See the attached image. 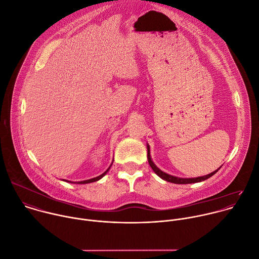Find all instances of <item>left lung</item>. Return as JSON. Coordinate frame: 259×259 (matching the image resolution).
Listing matches in <instances>:
<instances>
[{"label":"left lung","mask_w":259,"mask_h":259,"mask_svg":"<svg viewBox=\"0 0 259 259\" xmlns=\"http://www.w3.org/2000/svg\"><path fill=\"white\" fill-rule=\"evenodd\" d=\"M147 158H148V163H149V165L151 166V168L154 170V173H155L157 176H159L161 179H163V180L166 181V182L175 183V184H191V183H197V182L204 181V180L210 178L211 176H213V175L217 173V171L221 168V166H220L218 169H215L214 171H212V173H210V174H208V175H206V176L197 177V178H191V179H190V178H189V179H184V178H178V177L170 176V175H168V174L163 173L162 170H160V169L153 163V161H152L151 158H150V152H149V146H148V145H147Z\"/></svg>","instance_id":"obj_1"}]
</instances>
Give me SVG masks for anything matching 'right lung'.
<instances>
[{"label":"right lung","mask_w":259,"mask_h":259,"mask_svg":"<svg viewBox=\"0 0 259 259\" xmlns=\"http://www.w3.org/2000/svg\"><path fill=\"white\" fill-rule=\"evenodd\" d=\"M111 167V166H110ZM110 167L105 171V173H103L102 175H100L99 177H96V178H93V179H90V180H85V181H81V182H78V184H86V183H92V182H96V181H98V180H100V179H102L106 174H107V171L110 169Z\"/></svg>","instance_id":"add662e5"}]
</instances>
